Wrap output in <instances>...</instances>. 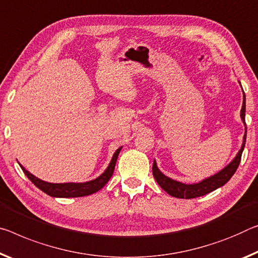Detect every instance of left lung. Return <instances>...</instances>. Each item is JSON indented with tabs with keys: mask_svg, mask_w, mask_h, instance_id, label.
<instances>
[{
	"mask_svg": "<svg viewBox=\"0 0 258 258\" xmlns=\"http://www.w3.org/2000/svg\"><path fill=\"white\" fill-rule=\"evenodd\" d=\"M244 116H246V95L243 94V102H242V108H241L240 111V117L242 119L244 126H246V120H244ZM246 137H247V126L246 131H244L243 136V141L242 146H241L240 150L236 154V156L232 159L230 164H227L214 175H210L206 179H203L200 182L195 183H183L180 181L173 180L169 177H166L165 174H163L159 169L157 167L156 161H154L153 164V174L155 180L161 186L163 189H164L167 194H170L173 198L178 199H194L199 198V196H203L208 193H210L212 190H216L217 188L224 186L230 179L232 175L235 173L236 169L240 164L241 161V155H242V151L244 148V145H246Z\"/></svg>",
	"mask_w": 258,
	"mask_h": 258,
	"instance_id": "8db88e82",
	"label": "left lung"
}]
</instances>
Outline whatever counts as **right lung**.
<instances>
[{
  "label": "right lung",
  "instance_id": "right-lung-1",
  "mask_svg": "<svg viewBox=\"0 0 258 258\" xmlns=\"http://www.w3.org/2000/svg\"><path fill=\"white\" fill-rule=\"evenodd\" d=\"M122 147H119L116 151H114L113 156L110 161L109 165L103 173L99 177L93 179V180L86 181V182H63V183H52V182H48V181H43L39 179L38 177H35L34 174H32L31 172L24 167L22 164H19L22 170L24 171L26 177L30 179V180L34 183V185L41 189L44 193L52 196V198H80V196H87L96 193L99 191L101 188H103L105 186L111 175L113 173L114 166H116V162L118 158V155H119L120 150Z\"/></svg>",
  "mask_w": 258,
  "mask_h": 258
}]
</instances>
